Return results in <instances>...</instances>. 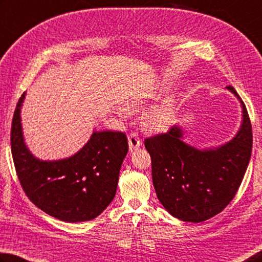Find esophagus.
<instances>
[{
    "instance_id": "esophagus-1",
    "label": "esophagus",
    "mask_w": 262,
    "mask_h": 262,
    "mask_svg": "<svg viewBox=\"0 0 262 262\" xmlns=\"http://www.w3.org/2000/svg\"><path fill=\"white\" fill-rule=\"evenodd\" d=\"M128 144H129V150L133 151L135 149H139V147L142 145V141L140 140V137L135 133H132V134L128 135Z\"/></svg>"
}]
</instances>
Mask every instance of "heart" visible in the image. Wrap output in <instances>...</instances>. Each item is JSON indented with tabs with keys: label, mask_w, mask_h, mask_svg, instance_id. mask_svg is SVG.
I'll return each mask as SVG.
<instances>
[{
	"label": "heart",
	"mask_w": 262,
	"mask_h": 262,
	"mask_svg": "<svg viewBox=\"0 0 262 262\" xmlns=\"http://www.w3.org/2000/svg\"><path fill=\"white\" fill-rule=\"evenodd\" d=\"M151 98L150 95H136L127 101V106L133 110H140L147 105V102ZM117 115L125 117V112L118 110ZM174 119V105L172 99H165L158 105L146 113L144 117V126L151 132L160 133L167 130L172 126Z\"/></svg>",
	"instance_id": "heart-1"
}]
</instances>
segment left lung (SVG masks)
<instances>
[{
	"instance_id": "left-lung-1",
	"label": "left lung",
	"mask_w": 262,
	"mask_h": 262,
	"mask_svg": "<svg viewBox=\"0 0 262 262\" xmlns=\"http://www.w3.org/2000/svg\"><path fill=\"white\" fill-rule=\"evenodd\" d=\"M242 106V123L232 139L216 147L185 143L182 127L144 141L151 156L152 181L161 205L185 222H203L225 210L238 190L252 152V127L245 104L234 87H226Z\"/></svg>"
}]
</instances>
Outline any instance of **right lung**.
Segmentation results:
<instances>
[{
    "instance_id": "1",
    "label": "right lung",
    "mask_w": 262,
    "mask_h": 262,
    "mask_svg": "<svg viewBox=\"0 0 262 262\" xmlns=\"http://www.w3.org/2000/svg\"><path fill=\"white\" fill-rule=\"evenodd\" d=\"M26 93L13 113L11 152L20 184L30 201L65 222L93 220L116 196L121 164L128 152L121 132L94 130L82 149L69 158L41 160L24 140L20 111Z\"/></svg>"
}]
</instances>
